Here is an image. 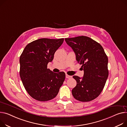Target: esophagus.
Here are the masks:
<instances>
[{"label":"esophagus","mask_w":127,"mask_h":127,"mask_svg":"<svg viewBox=\"0 0 127 127\" xmlns=\"http://www.w3.org/2000/svg\"><path fill=\"white\" fill-rule=\"evenodd\" d=\"M72 78V77L71 76H70V75H68V74H66V78H67V79H70V78Z\"/></svg>","instance_id":"34e87169"}]
</instances>
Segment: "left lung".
I'll use <instances>...</instances> for the list:
<instances>
[{
    "mask_svg": "<svg viewBox=\"0 0 127 127\" xmlns=\"http://www.w3.org/2000/svg\"><path fill=\"white\" fill-rule=\"evenodd\" d=\"M73 50L76 60L82 64V78L74 75L77 85L72 90L74 98L81 102H89L102 91L108 77V59L103 47L86 36L65 38Z\"/></svg>",
    "mask_w": 127,
    "mask_h": 127,
    "instance_id": "obj_1",
    "label": "left lung"
}]
</instances>
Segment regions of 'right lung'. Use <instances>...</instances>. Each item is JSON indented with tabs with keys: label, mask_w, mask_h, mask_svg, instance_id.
I'll list each match as a JSON object with an SVG mask.
<instances>
[{
	"label": "right lung",
	"mask_w": 127,
	"mask_h": 127,
	"mask_svg": "<svg viewBox=\"0 0 127 127\" xmlns=\"http://www.w3.org/2000/svg\"><path fill=\"white\" fill-rule=\"evenodd\" d=\"M64 39L41 38L24 48L20 57V76L29 95L39 101L55 98L65 80L64 72L55 73L47 68Z\"/></svg>",
	"instance_id": "obj_1"
}]
</instances>
